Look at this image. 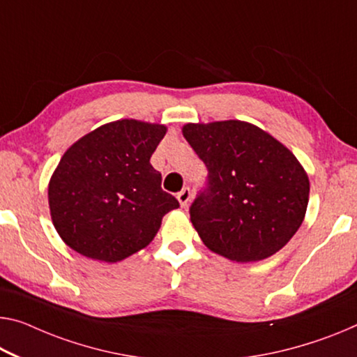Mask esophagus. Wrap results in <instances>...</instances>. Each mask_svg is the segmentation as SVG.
Wrapping results in <instances>:
<instances>
[{"label": "esophagus", "instance_id": "esophagus-1", "mask_svg": "<svg viewBox=\"0 0 357 357\" xmlns=\"http://www.w3.org/2000/svg\"><path fill=\"white\" fill-rule=\"evenodd\" d=\"M177 199L180 202V206L185 207L186 204H188V201L191 199V190L188 188V186H185V188L180 191V193L177 195Z\"/></svg>", "mask_w": 357, "mask_h": 357}]
</instances>
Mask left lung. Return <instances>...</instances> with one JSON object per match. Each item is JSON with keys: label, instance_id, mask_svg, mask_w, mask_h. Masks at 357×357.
Here are the masks:
<instances>
[{"label": "left lung", "instance_id": "left-lung-1", "mask_svg": "<svg viewBox=\"0 0 357 357\" xmlns=\"http://www.w3.org/2000/svg\"><path fill=\"white\" fill-rule=\"evenodd\" d=\"M182 132L209 171L207 188L190 207L202 243L239 263L281 250L303 222L310 197L308 175L294 153L238 119L190 123Z\"/></svg>", "mask_w": 357, "mask_h": 357}]
</instances>
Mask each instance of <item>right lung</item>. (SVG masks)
Returning <instances> with one entry per match:
<instances>
[{
    "instance_id": "right-lung-1",
    "label": "right lung",
    "mask_w": 357,
    "mask_h": 357,
    "mask_svg": "<svg viewBox=\"0 0 357 357\" xmlns=\"http://www.w3.org/2000/svg\"><path fill=\"white\" fill-rule=\"evenodd\" d=\"M167 128L137 119L103 124L75 142L49 182L52 223L78 254L107 263L146 248L178 201L150 158Z\"/></svg>"
}]
</instances>
